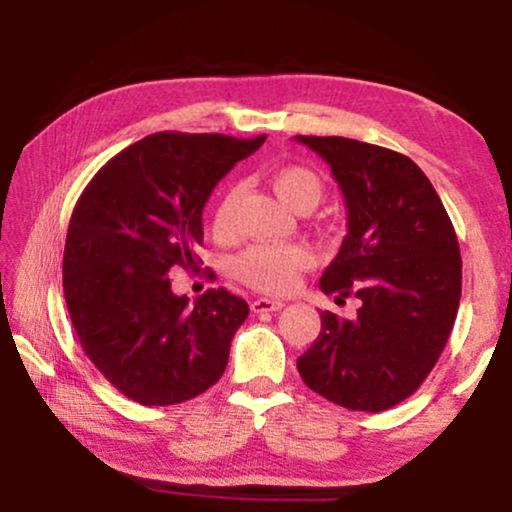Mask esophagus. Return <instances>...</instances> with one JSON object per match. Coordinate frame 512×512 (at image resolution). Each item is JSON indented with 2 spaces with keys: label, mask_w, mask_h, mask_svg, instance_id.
Here are the masks:
<instances>
[{
  "label": "esophagus",
  "mask_w": 512,
  "mask_h": 512,
  "mask_svg": "<svg viewBox=\"0 0 512 512\" xmlns=\"http://www.w3.org/2000/svg\"><path fill=\"white\" fill-rule=\"evenodd\" d=\"M282 307H284L282 300H268V298H258V300H254V303H251V310H254L256 314L277 312V310H282Z\"/></svg>",
  "instance_id": "esophagus-1"
}]
</instances>
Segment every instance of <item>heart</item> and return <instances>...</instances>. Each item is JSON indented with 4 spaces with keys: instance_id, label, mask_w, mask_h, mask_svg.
Listing matches in <instances>:
<instances>
[{
    "instance_id": "heart-1",
    "label": "heart",
    "mask_w": 512,
    "mask_h": 512,
    "mask_svg": "<svg viewBox=\"0 0 512 512\" xmlns=\"http://www.w3.org/2000/svg\"><path fill=\"white\" fill-rule=\"evenodd\" d=\"M272 188L286 205L310 212L324 198V181L305 165H286L272 174ZM235 191H228L212 212V233L228 237L233 230ZM310 251L300 244H254L235 258L233 272L254 291L282 296L298 284L300 272L310 268Z\"/></svg>"
}]
</instances>
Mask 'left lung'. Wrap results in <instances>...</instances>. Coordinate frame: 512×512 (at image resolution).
Instances as JSON below:
<instances>
[{
	"label": "left lung",
	"instance_id": "obj_1",
	"mask_svg": "<svg viewBox=\"0 0 512 512\" xmlns=\"http://www.w3.org/2000/svg\"><path fill=\"white\" fill-rule=\"evenodd\" d=\"M296 139L331 165L347 202V235L321 291L361 300L354 319L321 312L298 373L342 408L389 410L422 387L450 338L461 298L457 233L403 153L347 137Z\"/></svg>",
	"mask_w": 512,
	"mask_h": 512
}]
</instances>
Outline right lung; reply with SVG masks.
Instances as JSON below:
<instances>
[{"label": "right lung", "mask_w": 512, "mask_h": 512, "mask_svg": "<svg viewBox=\"0 0 512 512\" xmlns=\"http://www.w3.org/2000/svg\"><path fill=\"white\" fill-rule=\"evenodd\" d=\"M265 135L156 132L116 153L69 219L62 286L95 368L139 405L191 401L219 382L249 305L209 289L191 305L170 272L200 263L202 207Z\"/></svg>", "instance_id": "right-lung-1"}]
</instances>
